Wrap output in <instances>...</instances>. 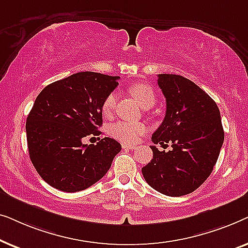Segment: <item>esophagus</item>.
Here are the masks:
<instances>
[{"label": "esophagus", "instance_id": "1", "mask_svg": "<svg viewBox=\"0 0 248 248\" xmlns=\"http://www.w3.org/2000/svg\"><path fill=\"white\" fill-rule=\"evenodd\" d=\"M122 148L126 149V150H132V149L135 148V145H133V144H127V143H123V144H122Z\"/></svg>", "mask_w": 248, "mask_h": 248}]
</instances>
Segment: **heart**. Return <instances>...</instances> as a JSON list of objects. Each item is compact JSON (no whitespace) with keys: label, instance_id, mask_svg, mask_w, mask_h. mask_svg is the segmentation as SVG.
Listing matches in <instances>:
<instances>
[{"label":"heart","instance_id":"heart-1","mask_svg":"<svg viewBox=\"0 0 248 248\" xmlns=\"http://www.w3.org/2000/svg\"><path fill=\"white\" fill-rule=\"evenodd\" d=\"M128 91L137 99L142 107L149 108L155 104V96L154 90L150 86L145 83L137 82L131 84L128 88ZM117 96L115 93H111L105 98L103 103V111L105 115H111L116 106ZM111 135L117 140H120L124 143H134L138 141L145 132V126L141 123H131V122L120 121L113 124L110 128Z\"/></svg>","mask_w":248,"mask_h":248}]
</instances>
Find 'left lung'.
<instances>
[{"label":"left lung","mask_w":248,"mask_h":248,"mask_svg":"<svg viewBox=\"0 0 248 248\" xmlns=\"http://www.w3.org/2000/svg\"><path fill=\"white\" fill-rule=\"evenodd\" d=\"M158 86L166 98V115L152 134L155 144L171 150L159 151L142 168L145 182L168 196L194 192L213 170L225 133L216 101L191 80L177 74H158Z\"/></svg>","instance_id":"8db88e82"}]
</instances>
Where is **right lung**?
<instances>
[{"label": "right lung", "mask_w": 248, "mask_h": 248, "mask_svg": "<svg viewBox=\"0 0 248 248\" xmlns=\"http://www.w3.org/2000/svg\"><path fill=\"white\" fill-rule=\"evenodd\" d=\"M120 77L79 72L48 84L37 96L27 117L28 151L47 184L63 192L83 191L109 170L122 145L110 138L83 144L99 134L103 103Z\"/></svg>", "instance_id": "right-lung-1"}]
</instances>
